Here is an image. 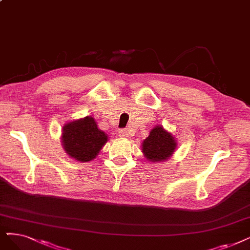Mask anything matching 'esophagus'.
<instances>
[{
  "mask_svg": "<svg viewBox=\"0 0 250 250\" xmlns=\"http://www.w3.org/2000/svg\"><path fill=\"white\" fill-rule=\"evenodd\" d=\"M119 135L121 137H127L128 136V130H127V129H121V130L119 131Z\"/></svg>",
  "mask_w": 250,
  "mask_h": 250,
  "instance_id": "34e87169",
  "label": "esophagus"
}]
</instances>
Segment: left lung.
<instances>
[{"label":"left lung","mask_w":250,"mask_h":250,"mask_svg":"<svg viewBox=\"0 0 250 250\" xmlns=\"http://www.w3.org/2000/svg\"><path fill=\"white\" fill-rule=\"evenodd\" d=\"M176 146L173 136L157 126L143 143V152L146 159L153 162H161L172 155Z\"/></svg>","instance_id":"obj_1"}]
</instances>
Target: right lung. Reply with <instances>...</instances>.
Masks as SVG:
<instances>
[{"label": "right lung", "instance_id": "obj_1", "mask_svg": "<svg viewBox=\"0 0 250 250\" xmlns=\"http://www.w3.org/2000/svg\"><path fill=\"white\" fill-rule=\"evenodd\" d=\"M107 142V136L97 128L92 117H86L66 124L62 130L65 152L81 162L94 159Z\"/></svg>", "mask_w": 250, "mask_h": 250}]
</instances>
